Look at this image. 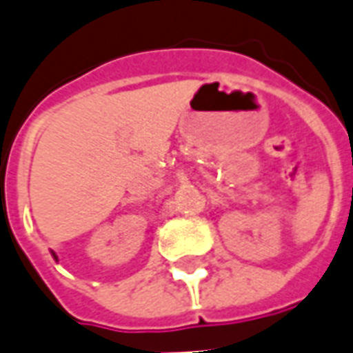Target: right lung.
<instances>
[{
    "label": "right lung",
    "instance_id": "obj_1",
    "mask_svg": "<svg viewBox=\"0 0 353 353\" xmlns=\"http://www.w3.org/2000/svg\"><path fill=\"white\" fill-rule=\"evenodd\" d=\"M52 255H54V253H52ZM54 259H57V255H54Z\"/></svg>",
    "mask_w": 353,
    "mask_h": 353
}]
</instances>
